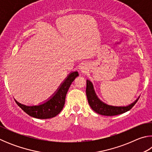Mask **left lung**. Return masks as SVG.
<instances>
[{
	"instance_id": "obj_1",
	"label": "left lung",
	"mask_w": 152,
	"mask_h": 152,
	"mask_svg": "<svg viewBox=\"0 0 152 152\" xmlns=\"http://www.w3.org/2000/svg\"><path fill=\"white\" fill-rule=\"evenodd\" d=\"M86 93L88 102L92 109L98 114L104 115V116H114V115H120L127 112L132 109V108L134 106L139 99H137L134 102L127 107L109 106L98 99L94 92L92 84L89 80H86Z\"/></svg>"
}]
</instances>
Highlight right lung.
Listing matches in <instances>:
<instances>
[{
	"instance_id": "1",
	"label": "right lung",
	"mask_w": 152,
	"mask_h": 152,
	"mask_svg": "<svg viewBox=\"0 0 152 152\" xmlns=\"http://www.w3.org/2000/svg\"><path fill=\"white\" fill-rule=\"evenodd\" d=\"M78 76V72H74L71 73L61 84L58 92L51 99L39 106L28 107L20 104L15 101L18 106L21 108L24 112L29 116L37 118V119H50L56 117L62 110L64 105L65 104V99L67 92L74 79Z\"/></svg>"
}]
</instances>
